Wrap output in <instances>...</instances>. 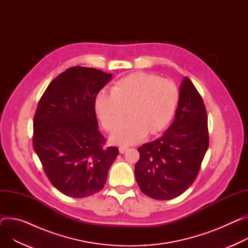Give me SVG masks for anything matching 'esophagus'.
Instances as JSON below:
<instances>
[{
	"label": "esophagus",
	"instance_id": "1",
	"mask_svg": "<svg viewBox=\"0 0 248 248\" xmlns=\"http://www.w3.org/2000/svg\"><path fill=\"white\" fill-rule=\"evenodd\" d=\"M127 149H128V147H126V146H121V147L119 148V152H120L121 154H124Z\"/></svg>",
	"mask_w": 248,
	"mask_h": 248
}]
</instances>
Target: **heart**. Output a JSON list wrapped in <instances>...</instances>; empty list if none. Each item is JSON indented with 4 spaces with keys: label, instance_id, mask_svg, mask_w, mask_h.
<instances>
[{
    "label": "heart",
    "instance_id": "heart-1",
    "mask_svg": "<svg viewBox=\"0 0 248 248\" xmlns=\"http://www.w3.org/2000/svg\"><path fill=\"white\" fill-rule=\"evenodd\" d=\"M180 92L177 84L158 75L135 72L118 79L111 93L99 91L94 100L97 116L108 132L115 131L127 114L130 116L112 135L117 144L139 142L147 132L151 135L164 130L172 120Z\"/></svg>",
    "mask_w": 248,
    "mask_h": 248
}]
</instances>
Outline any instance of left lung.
<instances>
[{
  "instance_id": "1",
  "label": "left lung",
  "mask_w": 248,
  "mask_h": 248,
  "mask_svg": "<svg viewBox=\"0 0 248 248\" xmlns=\"http://www.w3.org/2000/svg\"><path fill=\"white\" fill-rule=\"evenodd\" d=\"M208 143L203 100L186 76L174 122L162 137L138 148L135 177L141 192L158 201L181 196L197 179Z\"/></svg>"
}]
</instances>
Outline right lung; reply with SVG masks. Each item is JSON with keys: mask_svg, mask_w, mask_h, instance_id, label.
I'll return each instance as SVG.
<instances>
[{"mask_svg": "<svg viewBox=\"0 0 248 248\" xmlns=\"http://www.w3.org/2000/svg\"><path fill=\"white\" fill-rule=\"evenodd\" d=\"M112 74L73 66L49 83L33 117L32 146L54 187L70 198H86L103 188L119 154L105 147L94 100Z\"/></svg>", "mask_w": 248, "mask_h": 248, "instance_id": "add662e5", "label": "right lung"}]
</instances>
